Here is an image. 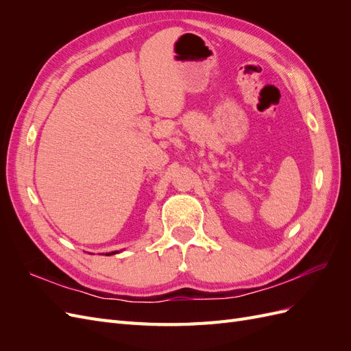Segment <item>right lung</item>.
<instances>
[{"label": "right lung", "mask_w": 351, "mask_h": 351, "mask_svg": "<svg viewBox=\"0 0 351 351\" xmlns=\"http://www.w3.org/2000/svg\"><path fill=\"white\" fill-rule=\"evenodd\" d=\"M115 253H119V252L115 250V252H111V253H105V254H107V256H111V254H115Z\"/></svg>", "instance_id": "1"}]
</instances>
